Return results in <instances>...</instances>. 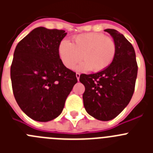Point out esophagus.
Returning <instances> with one entry per match:
<instances>
[{
	"label": "esophagus",
	"mask_w": 153,
	"mask_h": 153,
	"mask_svg": "<svg viewBox=\"0 0 153 153\" xmlns=\"http://www.w3.org/2000/svg\"><path fill=\"white\" fill-rule=\"evenodd\" d=\"M76 79H77V80L79 81V76H80V74H79V73H76Z\"/></svg>",
	"instance_id": "obj_1"
}]
</instances>
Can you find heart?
I'll list each match as a JSON object with an SVG mask.
<instances>
[{"mask_svg": "<svg viewBox=\"0 0 153 153\" xmlns=\"http://www.w3.org/2000/svg\"><path fill=\"white\" fill-rule=\"evenodd\" d=\"M116 43L112 37L102 33H87L74 36L72 44L62 40L58 47L60 60L68 69H74L81 60H84L77 69L98 72L106 69L116 55Z\"/></svg>", "mask_w": 153, "mask_h": 153, "instance_id": "heart-1", "label": "heart"}]
</instances>
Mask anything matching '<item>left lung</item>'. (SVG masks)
<instances>
[{
    "label": "left lung",
    "mask_w": 153,
    "mask_h": 153,
    "mask_svg": "<svg viewBox=\"0 0 153 153\" xmlns=\"http://www.w3.org/2000/svg\"><path fill=\"white\" fill-rule=\"evenodd\" d=\"M116 43L117 51L109 67L93 74H81L85 86L83 105L88 114L101 121L117 117L130 102L134 93L138 67L136 53L125 36L106 29Z\"/></svg>",
    "instance_id": "1"
}]
</instances>
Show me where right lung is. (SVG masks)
<instances>
[{"label": "right lung", "mask_w": 153, "mask_h": 153, "mask_svg": "<svg viewBox=\"0 0 153 153\" xmlns=\"http://www.w3.org/2000/svg\"><path fill=\"white\" fill-rule=\"evenodd\" d=\"M67 33L36 27L19 42L13 53V95L22 111L35 121L48 122L60 116L77 83L76 73L65 67L58 53Z\"/></svg>", "instance_id": "1"}]
</instances>
